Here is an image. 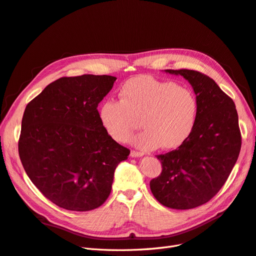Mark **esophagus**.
<instances>
[{
  "label": "esophagus",
  "instance_id": "34e87169",
  "mask_svg": "<svg viewBox=\"0 0 256 256\" xmlns=\"http://www.w3.org/2000/svg\"><path fill=\"white\" fill-rule=\"evenodd\" d=\"M142 154H143L142 152H136V150H131V152H130V156L132 157V158H134V157H141Z\"/></svg>",
  "mask_w": 256,
  "mask_h": 256
}]
</instances>
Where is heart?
I'll return each instance as SVG.
<instances>
[{"mask_svg":"<svg viewBox=\"0 0 256 256\" xmlns=\"http://www.w3.org/2000/svg\"><path fill=\"white\" fill-rule=\"evenodd\" d=\"M118 98L104 100L98 111L106 132L116 142L129 140L138 120L143 130L131 143L143 150L177 148L194 128L198 99L184 85L140 76L122 85Z\"/></svg>","mask_w":256,"mask_h":256,"instance_id":"1","label":"heart"}]
</instances>
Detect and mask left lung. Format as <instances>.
Returning a JSON list of instances; mask_svg holds the SVG:
<instances>
[{
	"mask_svg": "<svg viewBox=\"0 0 256 256\" xmlns=\"http://www.w3.org/2000/svg\"><path fill=\"white\" fill-rule=\"evenodd\" d=\"M180 74L194 90L198 111L190 136L177 150L158 154L162 172L150 180L160 204L191 209L210 200L228 178L242 148L235 104L208 76L190 69H166Z\"/></svg>",
	"mask_w": 256,
	"mask_h": 256,
	"instance_id": "8db88e82",
	"label": "left lung"
}]
</instances>
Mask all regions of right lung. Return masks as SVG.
Returning a JSON list of instances; mask_svg holds the SVG:
<instances>
[{
    "label": "right lung",
    "mask_w": 256,
    "mask_h": 256,
    "mask_svg": "<svg viewBox=\"0 0 256 256\" xmlns=\"http://www.w3.org/2000/svg\"><path fill=\"white\" fill-rule=\"evenodd\" d=\"M112 76H63L28 104L21 122L19 157L44 198L60 208L88 212L109 198L114 171L130 150L106 132L98 104Z\"/></svg>",
    "instance_id": "add662e5"
}]
</instances>
